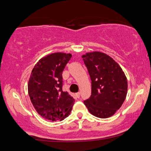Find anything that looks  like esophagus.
Masks as SVG:
<instances>
[{"mask_svg":"<svg viewBox=\"0 0 151 151\" xmlns=\"http://www.w3.org/2000/svg\"><path fill=\"white\" fill-rule=\"evenodd\" d=\"M76 97H77V98H78V99H79V97H80V92H77V93H76Z\"/></svg>","mask_w":151,"mask_h":151,"instance_id":"34e87169","label":"esophagus"}]
</instances>
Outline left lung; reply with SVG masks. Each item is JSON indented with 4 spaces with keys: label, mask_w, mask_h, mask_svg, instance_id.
Segmentation results:
<instances>
[{
    "label": "left lung",
    "mask_w": 151,
    "mask_h": 151,
    "mask_svg": "<svg viewBox=\"0 0 151 151\" xmlns=\"http://www.w3.org/2000/svg\"><path fill=\"white\" fill-rule=\"evenodd\" d=\"M82 58L92 81V95L84 101L85 105L96 117H111L126 99V76L118 63L103 52H87Z\"/></svg>",
    "instance_id": "1"
}]
</instances>
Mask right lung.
Returning a JSON list of instances; mask_svg holds the SVG:
<instances>
[{
	"instance_id": "add662e5",
	"label": "right lung",
	"mask_w": 151,
	"mask_h": 151,
	"mask_svg": "<svg viewBox=\"0 0 151 151\" xmlns=\"http://www.w3.org/2000/svg\"><path fill=\"white\" fill-rule=\"evenodd\" d=\"M71 54L55 52L40 59L31 73L28 93L34 108L42 118L63 120L70 114L75 99L62 90V73Z\"/></svg>"
}]
</instances>
